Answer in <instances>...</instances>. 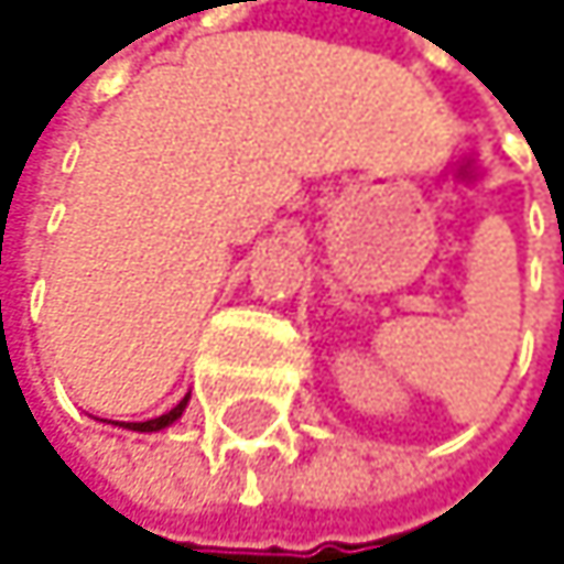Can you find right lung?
Returning a JSON list of instances; mask_svg holds the SVG:
<instances>
[{"mask_svg":"<svg viewBox=\"0 0 564 564\" xmlns=\"http://www.w3.org/2000/svg\"><path fill=\"white\" fill-rule=\"evenodd\" d=\"M185 402H188V395H185L175 409H169L165 416H159V420H144V423H115V426H124V430H134V433H159V430L172 426V423L185 413Z\"/></svg>","mask_w":564,"mask_h":564,"instance_id":"obj_1","label":"right lung"}]
</instances>
